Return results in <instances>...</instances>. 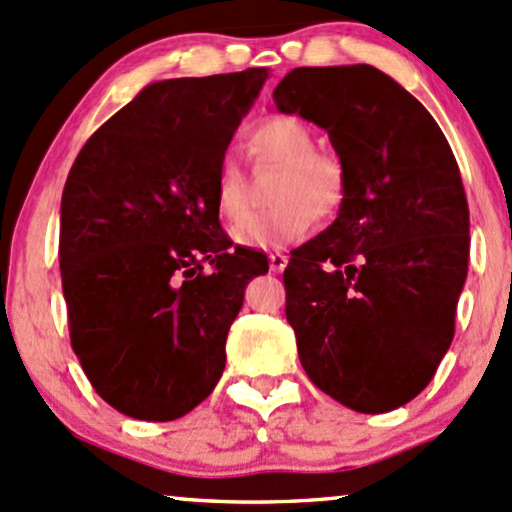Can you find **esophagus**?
<instances>
[{"label":"esophagus","instance_id":"obj_1","mask_svg":"<svg viewBox=\"0 0 512 512\" xmlns=\"http://www.w3.org/2000/svg\"><path fill=\"white\" fill-rule=\"evenodd\" d=\"M268 266H271L273 273H283L287 266V256L283 254H268Z\"/></svg>","mask_w":512,"mask_h":512}]
</instances>
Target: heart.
<instances>
[{
  "instance_id": "obj_1",
  "label": "heart",
  "mask_w": 512,
  "mask_h": 512,
  "mask_svg": "<svg viewBox=\"0 0 512 512\" xmlns=\"http://www.w3.org/2000/svg\"><path fill=\"white\" fill-rule=\"evenodd\" d=\"M314 132L295 116H268L246 135V149L258 166H280L273 210L249 216V181L234 157L220 159L215 176V208L234 229V241L256 249L295 244L312 232L317 217L336 215L348 188L346 166L336 154L314 149Z\"/></svg>"
}]
</instances>
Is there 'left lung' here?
<instances>
[{"label":"left lung","mask_w":512,"mask_h":512,"mask_svg":"<svg viewBox=\"0 0 512 512\" xmlns=\"http://www.w3.org/2000/svg\"><path fill=\"white\" fill-rule=\"evenodd\" d=\"M280 113L329 132L346 166L338 217L292 251L285 317L304 372L360 413L416 399L455 336L469 266V205L433 116L372 65L297 67Z\"/></svg>","instance_id":"obj_1"}]
</instances>
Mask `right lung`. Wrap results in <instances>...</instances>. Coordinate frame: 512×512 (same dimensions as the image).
I'll return each instance as SVG.
<instances>
[{"label":"right lung","instance_id":"right-lung-1","mask_svg":"<svg viewBox=\"0 0 512 512\" xmlns=\"http://www.w3.org/2000/svg\"><path fill=\"white\" fill-rule=\"evenodd\" d=\"M266 67L147 84L86 140L60 205L70 341L91 387L140 421L208 399L244 290L266 254L237 249L215 208L217 164Z\"/></svg>","mask_w":512,"mask_h":512}]
</instances>
